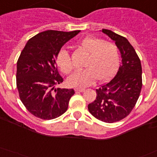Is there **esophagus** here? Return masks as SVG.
Here are the masks:
<instances>
[{"label": "esophagus", "mask_w": 157, "mask_h": 157, "mask_svg": "<svg viewBox=\"0 0 157 157\" xmlns=\"http://www.w3.org/2000/svg\"><path fill=\"white\" fill-rule=\"evenodd\" d=\"M76 91H79V92H83L85 89L84 88H75Z\"/></svg>", "instance_id": "34e87169"}]
</instances>
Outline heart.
Returning <instances> with one entry per match:
<instances>
[{
	"label": "heart",
	"instance_id": "1",
	"mask_svg": "<svg viewBox=\"0 0 157 157\" xmlns=\"http://www.w3.org/2000/svg\"><path fill=\"white\" fill-rule=\"evenodd\" d=\"M78 46L88 52L84 70L76 71L68 78V83L74 86H87L96 79L104 81L109 78L117 69L120 58L116 44L94 37L82 39ZM57 64L65 74H70L73 64L69 53L61 50L57 56Z\"/></svg>",
	"mask_w": 157,
	"mask_h": 157
}]
</instances>
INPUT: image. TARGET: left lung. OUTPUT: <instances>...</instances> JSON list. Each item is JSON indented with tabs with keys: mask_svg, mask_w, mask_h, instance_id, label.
Masks as SVG:
<instances>
[{
	"mask_svg": "<svg viewBox=\"0 0 157 157\" xmlns=\"http://www.w3.org/2000/svg\"><path fill=\"white\" fill-rule=\"evenodd\" d=\"M103 33L116 42L121 55V64L116 76L96 89V98L88 104L94 117L105 123H114L129 115L139 99L142 88L140 60L127 38L109 29Z\"/></svg>",
	"mask_w": 157,
	"mask_h": 157,
	"instance_id": "left-lung-1",
	"label": "left lung"
}]
</instances>
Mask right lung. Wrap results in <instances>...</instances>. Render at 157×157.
Returning <instances> with one entry per match:
<instances>
[{"mask_svg":"<svg viewBox=\"0 0 157 157\" xmlns=\"http://www.w3.org/2000/svg\"><path fill=\"white\" fill-rule=\"evenodd\" d=\"M80 30H46L31 37L17 63V87L26 109L42 120H53L68 108L73 89L56 87L63 82L56 67L61 48Z\"/></svg>","mask_w":157,"mask_h":157,"instance_id":"obj_1","label":"right lung"}]
</instances>
